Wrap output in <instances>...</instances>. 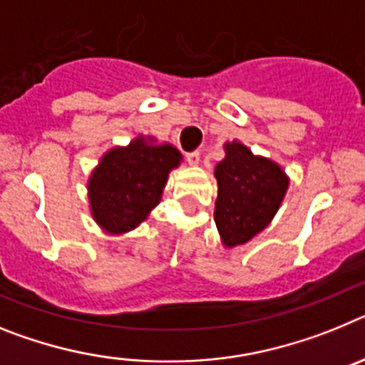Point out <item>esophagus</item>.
<instances>
[{
    "mask_svg": "<svg viewBox=\"0 0 365 365\" xmlns=\"http://www.w3.org/2000/svg\"><path fill=\"white\" fill-rule=\"evenodd\" d=\"M187 163L191 165V167H196V165L200 163V152H189L187 154Z\"/></svg>",
    "mask_w": 365,
    "mask_h": 365,
    "instance_id": "1",
    "label": "esophagus"
}]
</instances>
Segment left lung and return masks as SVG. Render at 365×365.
<instances>
[{
  "label": "left lung",
  "mask_w": 365,
  "mask_h": 365,
  "mask_svg": "<svg viewBox=\"0 0 365 365\" xmlns=\"http://www.w3.org/2000/svg\"><path fill=\"white\" fill-rule=\"evenodd\" d=\"M224 152V160L215 165V224L222 246L231 250L252 240L274 220L290 178L277 161L253 154L239 139L226 141Z\"/></svg>",
  "instance_id": "1"
}]
</instances>
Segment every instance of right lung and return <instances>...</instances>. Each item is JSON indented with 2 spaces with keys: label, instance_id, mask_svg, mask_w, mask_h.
Here are the masks:
<instances>
[{
  "label": "right lung",
  "instance_id": "1",
  "mask_svg": "<svg viewBox=\"0 0 365 365\" xmlns=\"http://www.w3.org/2000/svg\"><path fill=\"white\" fill-rule=\"evenodd\" d=\"M182 152L154 135L139 134L128 145L108 148L88 176L90 215L103 233L121 237L148 218L161 202L170 170Z\"/></svg>",
  "mask_w": 365,
  "mask_h": 365
}]
</instances>
